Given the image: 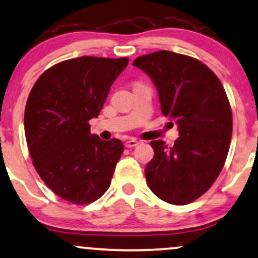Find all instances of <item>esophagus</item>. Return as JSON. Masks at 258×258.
I'll return each mask as SVG.
<instances>
[{"label":"esophagus","instance_id":"esophagus-1","mask_svg":"<svg viewBox=\"0 0 258 258\" xmlns=\"http://www.w3.org/2000/svg\"><path fill=\"white\" fill-rule=\"evenodd\" d=\"M138 144H139V142L137 141V139H130V141L125 142L126 148H135V147H137Z\"/></svg>","mask_w":258,"mask_h":258}]
</instances>
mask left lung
<instances>
[{"mask_svg": "<svg viewBox=\"0 0 258 258\" xmlns=\"http://www.w3.org/2000/svg\"><path fill=\"white\" fill-rule=\"evenodd\" d=\"M133 66L150 77L162 114L179 127L173 147L151 141L147 182L162 201L185 206L206 194L223 168L233 125L227 95L215 73L187 55L160 50L137 57Z\"/></svg>", "mask_w": 258, "mask_h": 258, "instance_id": "obj_1", "label": "left lung"}]
</instances>
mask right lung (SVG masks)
<instances>
[{"mask_svg": "<svg viewBox=\"0 0 258 258\" xmlns=\"http://www.w3.org/2000/svg\"><path fill=\"white\" fill-rule=\"evenodd\" d=\"M127 63V57L71 58L48 68L31 90L24 116L29 153L40 178L62 200L90 204L109 187L123 145L91 135L89 121Z\"/></svg>", "mask_w": 258, "mask_h": 258, "instance_id": "add662e5", "label": "right lung"}]
</instances>
